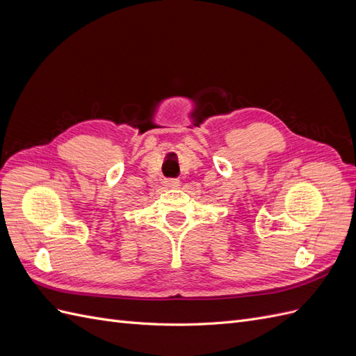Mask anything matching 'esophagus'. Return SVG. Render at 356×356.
Returning a JSON list of instances; mask_svg holds the SVG:
<instances>
[{
  "mask_svg": "<svg viewBox=\"0 0 356 356\" xmlns=\"http://www.w3.org/2000/svg\"><path fill=\"white\" fill-rule=\"evenodd\" d=\"M165 186H166L168 188L175 190V188H179L181 181H179V179H165Z\"/></svg>",
  "mask_w": 356,
  "mask_h": 356,
  "instance_id": "esophagus-1",
  "label": "esophagus"
}]
</instances>
